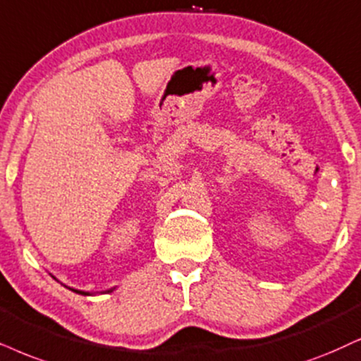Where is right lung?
Here are the masks:
<instances>
[{"instance_id":"1","label":"right lung","mask_w":361,"mask_h":361,"mask_svg":"<svg viewBox=\"0 0 361 361\" xmlns=\"http://www.w3.org/2000/svg\"><path fill=\"white\" fill-rule=\"evenodd\" d=\"M70 290H73V288H70ZM73 291H76V293H81V295H90V293H86V291H80V290H73ZM109 291H113V288L108 290V293Z\"/></svg>"}]
</instances>
